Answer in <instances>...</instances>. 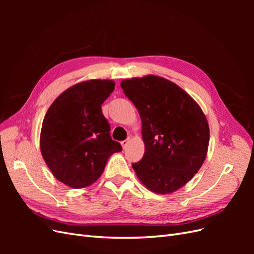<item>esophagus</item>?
<instances>
[{
  "label": "esophagus",
  "mask_w": 254,
  "mask_h": 254,
  "mask_svg": "<svg viewBox=\"0 0 254 254\" xmlns=\"http://www.w3.org/2000/svg\"><path fill=\"white\" fill-rule=\"evenodd\" d=\"M128 142H129L128 140H125V141H122V142H121V145H122V147L125 149V148L127 147V145H128Z\"/></svg>",
  "instance_id": "34e87169"
}]
</instances>
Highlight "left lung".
<instances>
[{
    "label": "left lung",
    "instance_id": "obj_1",
    "mask_svg": "<svg viewBox=\"0 0 254 254\" xmlns=\"http://www.w3.org/2000/svg\"><path fill=\"white\" fill-rule=\"evenodd\" d=\"M142 121L145 152L132 167L139 180L157 194H171L193 178L203 164L209 124L186 91L155 75L121 82Z\"/></svg>",
    "mask_w": 254,
    "mask_h": 254
}]
</instances>
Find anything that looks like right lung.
<instances>
[{
  "instance_id": "right-lung-1",
  "label": "right lung",
  "mask_w": 254,
  "mask_h": 254,
  "mask_svg": "<svg viewBox=\"0 0 254 254\" xmlns=\"http://www.w3.org/2000/svg\"><path fill=\"white\" fill-rule=\"evenodd\" d=\"M113 80L91 79L64 91L45 114L40 149L45 163L57 180L73 189L94 183L107 161L122 151L110 136V125L102 104L112 93Z\"/></svg>"
}]
</instances>
